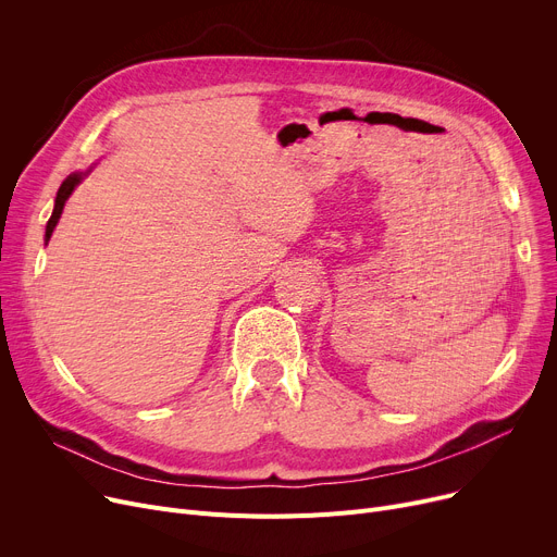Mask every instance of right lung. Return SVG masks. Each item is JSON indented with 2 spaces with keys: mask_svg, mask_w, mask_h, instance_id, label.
Here are the masks:
<instances>
[{
  "mask_svg": "<svg viewBox=\"0 0 557 557\" xmlns=\"http://www.w3.org/2000/svg\"><path fill=\"white\" fill-rule=\"evenodd\" d=\"M90 171H92V166L87 169V171H76V173L67 175V178L63 181L61 189H58V194H55V202H53V212H51V219L47 221V230H45V242H49V239H51L53 227L58 225V219H61V214H63V208H65L67 198L72 196V191H74V189L81 185V181H83L85 175L90 173Z\"/></svg>",
  "mask_w": 557,
  "mask_h": 557,
  "instance_id": "1",
  "label": "right lung"
}]
</instances>
